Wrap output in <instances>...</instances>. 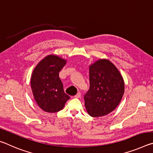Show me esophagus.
Segmentation results:
<instances>
[{"instance_id": "34e87169", "label": "esophagus", "mask_w": 153, "mask_h": 153, "mask_svg": "<svg viewBox=\"0 0 153 153\" xmlns=\"http://www.w3.org/2000/svg\"><path fill=\"white\" fill-rule=\"evenodd\" d=\"M80 97H81V93H80L79 92H77V94H76V96H75V98H79Z\"/></svg>"}]
</instances>
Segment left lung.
<instances>
[{
	"mask_svg": "<svg viewBox=\"0 0 153 153\" xmlns=\"http://www.w3.org/2000/svg\"><path fill=\"white\" fill-rule=\"evenodd\" d=\"M123 93V77L111 62L100 59L90 67V88L84 98L90 116L111 113L120 104Z\"/></svg>",
	"mask_w": 153,
	"mask_h": 153,
	"instance_id": "obj_1",
	"label": "left lung"
}]
</instances>
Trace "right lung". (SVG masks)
<instances>
[{"label": "right lung", "mask_w": 153, "mask_h": 153, "mask_svg": "<svg viewBox=\"0 0 153 153\" xmlns=\"http://www.w3.org/2000/svg\"><path fill=\"white\" fill-rule=\"evenodd\" d=\"M66 61L56 55H48L36 67L31 87L38 106L48 113L58 112L70 97L64 92L59 72Z\"/></svg>", "instance_id": "1"}]
</instances>
